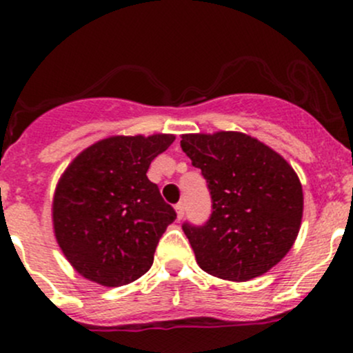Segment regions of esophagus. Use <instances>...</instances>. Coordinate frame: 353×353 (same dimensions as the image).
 I'll use <instances>...</instances> for the list:
<instances>
[{
    "instance_id": "obj_1",
    "label": "esophagus",
    "mask_w": 353,
    "mask_h": 353,
    "mask_svg": "<svg viewBox=\"0 0 353 353\" xmlns=\"http://www.w3.org/2000/svg\"><path fill=\"white\" fill-rule=\"evenodd\" d=\"M176 213H177V220H183V216H184V203H177V205H176Z\"/></svg>"
}]
</instances>
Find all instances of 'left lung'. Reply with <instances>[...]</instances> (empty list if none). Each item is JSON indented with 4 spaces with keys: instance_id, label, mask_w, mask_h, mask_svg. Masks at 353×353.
<instances>
[{
    "instance_id": "obj_1",
    "label": "left lung",
    "mask_w": 353,
    "mask_h": 353,
    "mask_svg": "<svg viewBox=\"0 0 353 353\" xmlns=\"http://www.w3.org/2000/svg\"><path fill=\"white\" fill-rule=\"evenodd\" d=\"M181 147L212 194L206 225L184 223L203 272L248 282L279 265L301 230L304 194L282 155L241 131L190 133Z\"/></svg>"
}]
</instances>
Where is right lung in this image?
<instances>
[{"instance_id":"right-lung-1","label":"right lung","mask_w":353,"mask_h":353,"mask_svg":"<svg viewBox=\"0 0 353 353\" xmlns=\"http://www.w3.org/2000/svg\"><path fill=\"white\" fill-rule=\"evenodd\" d=\"M174 134L104 138L80 152L56 184L52 229L74 272L104 287L134 282L150 270L176 212L147 170Z\"/></svg>"}]
</instances>
